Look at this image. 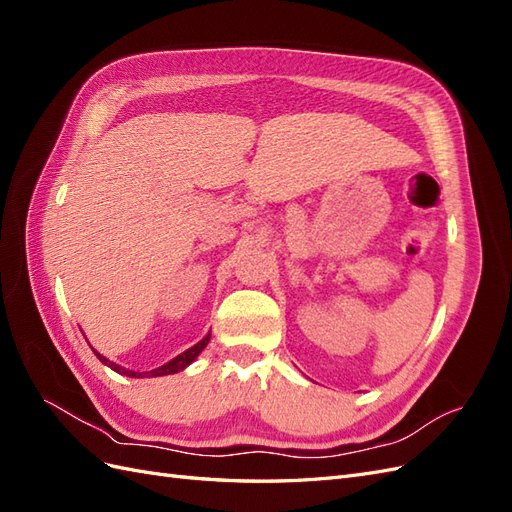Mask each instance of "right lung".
<instances>
[{
	"mask_svg": "<svg viewBox=\"0 0 512 512\" xmlns=\"http://www.w3.org/2000/svg\"><path fill=\"white\" fill-rule=\"evenodd\" d=\"M209 337H211V333L203 339V342H198L196 346H192V348H188L185 352H181L179 356H175L173 361H168L166 365H162V367H158V369H153V371H147V374H138V371H132V369H126V367H119L117 363H113V361H108V359H104L102 354H98L96 350V356L98 359L104 363V365H108L111 367L113 371H117V374H123V376H130V378H143V376H151V378H156V376H168V374H177V371H181V369H185L188 367L196 356L205 350V346L209 344Z\"/></svg>",
	"mask_w": 512,
	"mask_h": 512,
	"instance_id": "add662e5",
	"label": "right lung"
}]
</instances>
